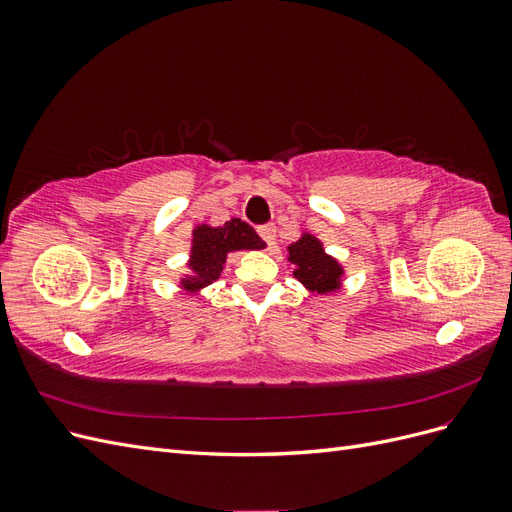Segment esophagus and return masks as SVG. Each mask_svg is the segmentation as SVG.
Wrapping results in <instances>:
<instances>
[{"label":"esophagus","instance_id":"34e87169","mask_svg":"<svg viewBox=\"0 0 512 512\" xmlns=\"http://www.w3.org/2000/svg\"><path fill=\"white\" fill-rule=\"evenodd\" d=\"M275 226L273 224H265V226H260L258 228V235L262 237V241L267 243V247L271 250V247H275Z\"/></svg>","mask_w":512,"mask_h":512}]
</instances>
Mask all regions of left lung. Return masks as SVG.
<instances>
[{
    "mask_svg": "<svg viewBox=\"0 0 512 512\" xmlns=\"http://www.w3.org/2000/svg\"><path fill=\"white\" fill-rule=\"evenodd\" d=\"M288 260L294 265V277L318 294L333 292L344 275L339 262L324 254L322 243L312 235H303L297 243L288 245Z\"/></svg>",
    "mask_w": 512,
    "mask_h": 512,
    "instance_id": "8db88e82",
    "label": "left lung"
}]
</instances>
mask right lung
<instances>
[{
  "label": "right lung",
  "mask_w": 512,
  "mask_h": 512,
  "mask_svg": "<svg viewBox=\"0 0 512 512\" xmlns=\"http://www.w3.org/2000/svg\"><path fill=\"white\" fill-rule=\"evenodd\" d=\"M262 247H265V241L256 235V230L250 224L241 222L239 218H232L218 228H211L207 224L196 226L190 254L192 275L181 280V286L192 292L205 288L218 280L230 252L262 250Z\"/></svg>",
  "instance_id": "right-lung-1"
}]
</instances>
